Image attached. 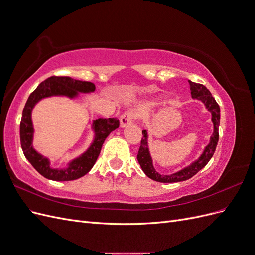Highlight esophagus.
<instances>
[{"mask_svg": "<svg viewBox=\"0 0 255 255\" xmlns=\"http://www.w3.org/2000/svg\"><path fill=\"white\" fill-rule=\"evenodd\" d=\"M136 119V114L133 111H127L125 114H123L120 117V126L127 127L129 123H132Z\"/></svg>", "mask_w": 255, "mask_h": 255, "instance_id": "esophagus-1", "label": "esophagus"}]
</instances>
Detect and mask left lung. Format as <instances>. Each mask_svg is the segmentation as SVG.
I'll return each mask as SVG.
<instances>
[{"instance_id":"8db88e82","label":"left lung","mask_w":255,"mask_h":255,"mask_svg":"<svg viewBox=\"0 0 255 255\" xmlns=\"http://www.w3.org/2000/svg\"><path fill=\"white\" fill-rule=\"evenodd\" d=\"M188 83L190 85L191 98L198 99L201 102H203L207 111L211 112L212 114L214 132L211 137V141L205 146L202 155L200 156L196 161H194L190 166L184 168L182 170L170 175H161L158 172H156L155 169L153 167L152 158L148 148V133H146V130H142V138H141L139 151H138V154H137V159L142 169V171L145 173V175L156 182L176 183V182H182V181H186L190 179V177L197 174L203 167L206 166V164L213 157L216 146H217V143H218V139H219L218 129L220 125V107L218 103L216 102V100L212 96L210 90H208L204 85L194 83L191 81H188Z\"/></svg>"}]
</instances>
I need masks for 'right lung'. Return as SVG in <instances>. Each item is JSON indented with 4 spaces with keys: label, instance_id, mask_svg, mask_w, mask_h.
<instances>
[{
    "label": "right lung",
    "instance_id": "1",
    "mask_svg": "<svg viewBox=\"0 0 255 255\" xmlns=\"http://www.w3.org/2000/svg\"><path fill=\"white\" fill-rule=\"evenodd\" d=\"M96 86L94 83L73 80L70 76H51L38 85V87L29 95L22 112L20 122V141L23 153L32 166L42 176L52 181H73L88 173L94 167L101 152L102 145L113 130L118 128V118H100L92 123L95 130V140L82 156L73 159L64 169H53L50 167L48 158L43 157L33 148V123L32 110L41 99L51 96H67L74 98L79 92H92Z\"/></svg>",
    "mask_w": 255,
    "mask_h": 255
}]
</instances>
